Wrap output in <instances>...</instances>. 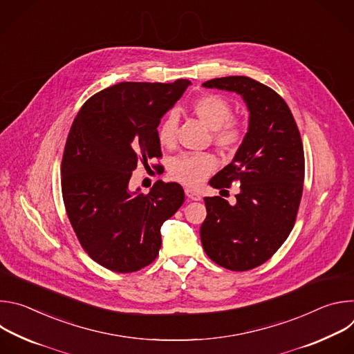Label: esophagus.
Segmentation results:
<instances>
[{"label":"esophagus","instance_id":"obj_1","mask_svg":"<svg viewBox=\"0 0 354 354\" xmlns=\"http://www.w3.org/2000/svg\"><path fill=\"white\" fill-rule=\"evenodd\" d=\"M185 194H186V196H187V198H190V200H196V201L201 200V196H200L196 190H193V189L186 187V189H185Z\"/></svg>","mask_w":354,"mask_h":354}]
</instances>
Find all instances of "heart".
Instances as JSON below:
<instances>
[{
    "label": "heart",
    "mask_w": 354,
    "mask_h": 354,
    "mask_svg": "<svg viewBox=\"0 0 354 354\" xmlns=\"http://www.w3.org/2000/svg\"><path fill=\"white\" fill-rule=\"evenodd\" d=\"M193 113L213 130L214 142L223 149H234L242 140L243 129L241 123L232 119V108L220 95H201L192 104ZM179 116L171 112L160 126L158 138L162 145H172L176 140ZM217 161L210 154H182L172 161L169 174L175 180L196 186L214 171Z\"/></svg>",
    "instance_id": "1"
}]
</instances>
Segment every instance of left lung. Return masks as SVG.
<instances>
[{
    "mask_svg": "<svg viewBox=\"0 0 354 354\" xmlns=\"http://www.w3.org/2000/svg\"><path fill=\"white\" fill-rule=\"evenodd\" d=\"M205 88L241 95L249 112L248 131L232 161L210 180L216 189L239 182L235 205L205 197L207 217L200 239L217 265L243 272L272 258L290 235L304 183V148L284 99L242 75L214 78Z\"/></svg>",
    "mask_w": 354,
    "mask_h": 354,
    "instance_id": "obj_1",
    "label": "left lung"
}]
</instances>
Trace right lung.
Instances as JSON below:
<instances>
[{
	"label": "right lung",
	"mask_w": 354,
	"mask_h": 354,
	"mask_svg": "<svg viewBox=\"0 0 354 354\" xmlns=\"http://www.w3.org/2000/svg\"><path fill=\"white\" fill-rule=\"evenodd\" d=\"M192 82H120L89 97L70 129L62 162L66 210L86 254L112 272L158 257L161 225L183 205L179 183L129 189L138 161L161 157L158 126Z\"/></svg>",
	"instance_id": "1"
}]
</instances>
